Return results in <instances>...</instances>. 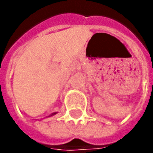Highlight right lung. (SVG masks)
<instances>
[{"label": "right lung", "instance_id": "obj_1", "mask_svg": "<svg viewBox=\"0 0 153 153\" xmlns=\"http://www.w3.org/2000/svg\"><path fill=\"white\" fill-rule=\"evenodd\" d=\"M54 114H55V113H53V114L51 115V116H53V115H54ZM49 117H50V116H49Z\"/></svg>", "mask_w": 153, "mask_h": 153}]
</instances>
